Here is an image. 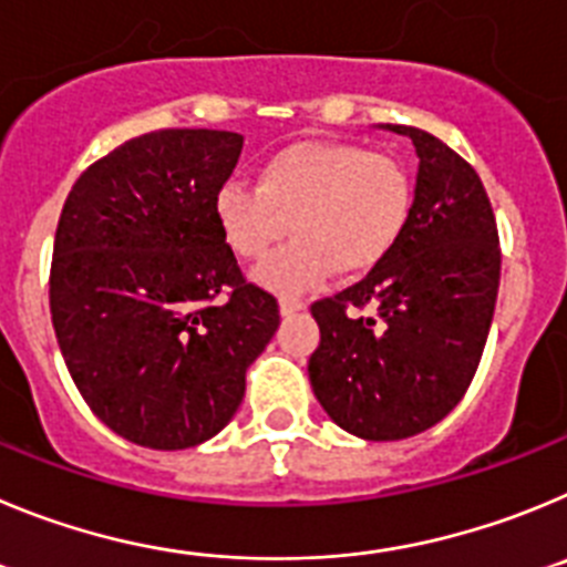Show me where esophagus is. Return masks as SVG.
<instances>
[{"instance_id":"esophagus-1","label":"esophagus","mask_w":567,"mask_h":567,"mask_svg":"<svg viewBox=\"0 0 567 567\" xmlns=\"http://www.w3.org/2000/svg\"><path fill=\"white\" fill-rule=\"evenodd\" d=\"M299 310H305V302H299V299H293V296H279V313L293 316L299 313Z\"/></svg>"}]
</instances>
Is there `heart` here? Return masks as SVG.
<instances>
[{"mask_svg": "<svg viewBox=\"0 0 567 567\" xmlns=\"http://www.w3.org/2000/svg\"><path fill=\"white\" fill-rule=\"evenodd\" d=\"M412 181L398 161L339 141H299L259 166L257 186L228 181L214 195V220L226 246L265 259L254 279L296 293L330 274L353 277L381 262L404 237Z\"/></svg>", "mask_w": 567, "mask_h": 567, "instance_id": "b5f03b06", "label": "heart"}]
</instances>
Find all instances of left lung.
Masks as SVG:
<instances>
[{
  "instance_id": "left-lung-1",
  "label": "left lung",
  "mask_w": 567,
  "mask_h": 567,
  "mask_svg": "<svg viewBox=\"0 0 567 567\" xmlns=\"http://www.w3.org/2000/svg\"><path fill=\"white\" fill-rule=\"evenodd\" d=\"M410 226L359 285L310 308L308 375L321 410L364 441H404L455 410L474 379L499 288V239L477 172L415 126ZM372 307V317H355Z\"/></svg>"
}]
</instances>
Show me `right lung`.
<instances>
[{
  "mask_svg": "<svg viewBox=\"0 0 567 567\" xmlns=\"http://www.w3.org/2000/svg\"><path fill=\"white\" fill-rule=\"evenodd\" d=\"M243 135L132 137L75 181L55 228L50 313L90 410L146 449H188L226 426L246 370L279 328L214 220Z\"/></svg>",
  "mask_w": 567,
  "mask_h": 567,
  "instance_id": "obj_1",
  "label": "right lung"
}]
</instances>
